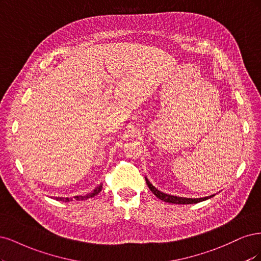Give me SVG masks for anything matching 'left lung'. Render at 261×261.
Wrapping results in <instances>:
<instances>
[{
    "label": "left lung",
    "mask_w": 261,
    "mask_h": 261,
    "mask_svg": "<svg viewBox=\"0 0 261 261\" xmlns=\"http://www.w3.org/2000/svg\"><path fill=\"white\" fill-rule=\"evenodd\" d=\"M146 180V184L147 187L149 188V190L153 192V194L156 195V197H158L159 199H162L164 201H167V203H172V204H196L199 203V201H204L208 198H212L215 195L212 196H206V197H201V198H187V197H179V196H174V195H169L166 194V193H163L159 190H157L155 187H153V184L148 181L147 178H145Z\"/></svg>",
    "instance_id": "8db88e82"
}]
</instances>
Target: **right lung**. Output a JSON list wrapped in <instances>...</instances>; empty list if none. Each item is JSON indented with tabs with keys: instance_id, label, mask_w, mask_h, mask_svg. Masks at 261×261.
<instances>
[{
	"instance_id": "1",
	"label": "right lung",
	"mask_w": 261,
	"mask_h": 261,
	"mask_svg": "<svg viewBox=\"0 0 261 261\" xmlns=\"http://www.w3.org/2000/svg\"><path fill=\"white\" fill-rule=\"evenodd\" d=\"M102 188H103V183H100V184H98V186H97L93 191L88 193V194H86V195H80V196H74V198H75V200H83V199H88V198H90V197H93V196L97 195L100 191H102ZM54 199H56V200H62V201H69V200H72V198H68V197H54Z\"/></svg>"
}]
</instances>
